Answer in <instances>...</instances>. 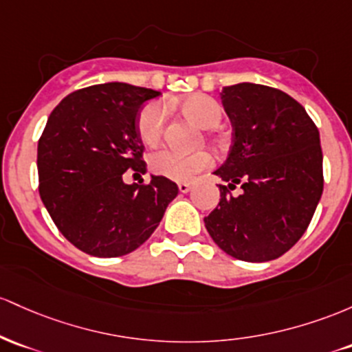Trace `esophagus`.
<instances>
[{"label": "esophagus", "mask_w": 352, "mask_h": 352, "mask_svg": "<svg viewBox=\"0 0 352 352\" xmlns=\"http://www.w3.org/2000/svg\"><path fill=\"white\" fill-rule=\"evenodd\" d=\"M177 189H179V192H188L189 189H191V183H188V181H183V183H177Z\"/></svg>", "instance_id": "34e87169"}]
</instances>
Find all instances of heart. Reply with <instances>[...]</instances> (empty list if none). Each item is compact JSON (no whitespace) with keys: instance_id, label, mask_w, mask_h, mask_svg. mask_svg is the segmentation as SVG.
<instances>
[{"instance_id":"obj_1","label":"heart","mask_w":352,"mask_h":352,"mask_svg":"<svg viewBox=\"0 0 352 352\" xmlns=\"http://www.w3.org/2000/svg\"><path fill=\"white\" fill-rule=\"evenodd\" d=\"M177 106L189 120L204 129L218 126L223 118L219 102L206 94H189L177 102ZM164 126V106L160 101L146 102L140 109L136 120V131L140 140L146 144H155L163 136ZM148 164L151 173H155L156 176H163L173 181H188L197 173L208 169L212 164V157L208 151L181 153L171 148H161L149 155Z\"/></svg>"}]
</instances>
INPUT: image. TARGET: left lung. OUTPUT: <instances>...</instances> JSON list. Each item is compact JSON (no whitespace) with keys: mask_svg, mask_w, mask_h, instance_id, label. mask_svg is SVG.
<instances>
[{"mask_svg":"<svg viewBox=\"0 0 352 352\" xmlns=\"http://www.w3.org/2000/svg\"><path fill=\"white\" fill-rule=\"evenodd\" d=\"M232 123L226 163L214 175L221 199L204 218L209 236L232 258L264 263L301 239L324 186L318 126L289 94L239 82L221 93ZM241 184L243 192L230 191Z\"/></svg>","mask_w":352,"mask_h":352,"instance_id":"left-lung-1","label":"left lung"}]
</instances>
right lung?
<instances>
[{
	"instance_id": "1",
	"label": "right lung",
	"mask_w": 352,
	"mask_h": 352,
	"mask_svg": "<svg viewBox=\"0 0 352 352\" xmlns=\"http://www.w3.org/2000/svg\"><path fill=\"white\" fill-rule=\"evenodd\" d=\"M156 96L104 82L68 94L50 114L38 141L39 196L59 232L86 254L116 258L140 248L177 196L176 183L163 176L123 181L128 169L146 173L136 120Z\"/></svg>"
}]
</instances>
